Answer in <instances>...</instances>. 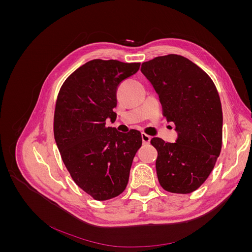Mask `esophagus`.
<instances>
[{
  "label": "esophagus",
  "mask_w": 252,
  "mask_h": 252,
  "mask_svg": "<svg viewBox=\"0 0 252 252\" xmlns=\"http://www.w3.org/2000/svg\"><path fill=\"white\" fill-rule=\"evenodd\" d=\"M150 140H151L150 135H148L146 133H142V141H143L144 145H148L150 143Z\"/></svg>",
  "instance_id": "obj_1"
}]
</instances>
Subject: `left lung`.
Instances as JSON below:
<instances>
[{
    "label": "left lung",
    "instance_id": "8db88e82",
    "mask_svg": "<svg viewBox=\"0 0 252 252\" xmlns=\"http://www.w3.org/2000/svg\"><path fill=\"white\" fill-rule=\"evenodd\" d=\"M173 122L178 139L151 140L158 150L156 168L161 186L169 192L190 193L209 177L222 148L223 112L209 75L188 59L157 57L141 67Z\"/></svg>",
    "mask_w": 252,
    "mask_h": 252
}]
</instances>
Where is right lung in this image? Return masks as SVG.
<instances>
[{"label": "right lung", "mask_w": 252, "mask_h": 252, "mask_svg": "<svg viewBox=\"0 0 252 252\" xmlns=\"http://www.w3.org/2000/svg\"><path fill=\"white\" fill-rule=\"evenodd\" d=\"M140 63L93 60L79 67L60 89L53 132L67 170L80 188L97 201L124 191L131 164L142 146L138 130L120 132L116 121L117 88L139 70Z\"/></svg>", "instance_id": "add662e5"}]
</instances>
